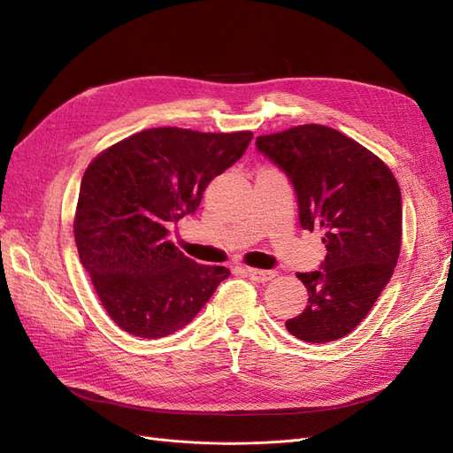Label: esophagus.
I'll list each match as a JSON object with an SVG mask.
<instances>
[{
    "label": "esophagus",
    "mask_w": 453,
    "mask_h": 453,
    "mask_svg": "<svg viewBox=\"0 0 453 453\" xmlns=\"http://www.w3.org/2000/svg\"><path fill=\"white\" fill-rule=\"evenodd\" d=\"M245 273H248L253 281H258V283L270 281L273 276H276V272L273 270H258V268H245Z\"/></svg>",
    "instance_id": "1"
}]
</instances>
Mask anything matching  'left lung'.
I'll return each instance as SVG.
<instances>
[{
    "instance_id": "1",
    "label": "left lung",
    "mask_w": 453,
    "mask_h": 453,
    "mask_svg": "<svg viewBox=\"0 0 453 453\" xmlns=\"http://www.w3.org/2000/svg\"><path fill=\"white\" fill-rule=\"evenodd\" d=\"M257 149L295 187L304 230H321V270L298 272L308 306L285 323L323 344L355 331L393 276L401 253L403 198L391 170L342 132L303 125L258 135Z\"/></svg>"
}]
</instances>
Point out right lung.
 Listing matches in <instances>:
<instances>
[{"label":"right lung","mask_w":453,"mask_h":453,"mask_svg":"<svg viewBox=\"0 0 453 453\" xmlns=\"http://www.w3.org/2000/svg\"><path fill=\"white\" fill-rule=\"evenodd\" d=\"M251 132L150 128L96 157L81 181L73 221L81 265L122 331L162 338L195 319L225 266L198 265L170 242L213 177L242 158Z\"/></svg>","instance_id":"right-lung-1"}]
</instances>
